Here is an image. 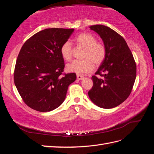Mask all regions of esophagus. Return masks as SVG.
<instances>
[{"label": "esophagus", "mask_w": 154, "mask_h": 154, "mask_svg": "<svg viewBox=\"0 0 154 154\" xmlns=\"http://www.w3.org/2000/svg\"><path fill=\"white\" fill-rule=\"evenodd\" d=\"M84 77L82 76V75L77 74V79H78V80H81L84 79Z\"/></svg>", "instance_id": "1"}]
</instances>
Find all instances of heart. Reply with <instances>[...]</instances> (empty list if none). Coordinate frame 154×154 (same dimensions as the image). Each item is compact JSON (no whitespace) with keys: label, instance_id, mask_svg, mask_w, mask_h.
<instances>
[{"label":"heart","instance_id":"1","mask_svg":"<svg viewBox=\"0 0 154 154\" xmlns=\"http://www.w3.org/2000/svg\"><path fill=\"white\" fill-rule=\"evenodd\" d=\"M75 42L86 49L83 60H75L66 65V70L69 72L84 74L90 72L94 68V64H100L104 60L106 56V50L103 45L97 42V39L90 33H82L74 39ZM61 56L65 60L71 59V43L66 42L60 47Z\"/></svg>","mask_w":154,"mask_h":154}]
</instances>
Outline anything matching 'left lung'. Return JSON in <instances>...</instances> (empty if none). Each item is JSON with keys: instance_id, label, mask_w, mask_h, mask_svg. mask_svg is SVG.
<instances>
[{"instance_id": "8db88e82", "label": "left lung", "mask_w": 154, "mask_h": 154, "mask_svg": "<svg viewBox=\"0 0 154 154\" xmlns=\"http://www.w3.org/2000/svg\"><path fill=\"white\" fill-rule=\"evenodd\" d=\"M90 29L103 40L106 56L91 77L94 85L89 97L98 107L111 109L121 104L131 94L136 76V65L132 54L121 35L103 25H94Z\"/></svg>"}]
</instances>
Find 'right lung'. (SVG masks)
<instances>
[{
  "mask_svg": "<svg viewBox=\"0 0 154 154\" xmlns=\"http://www.w3.org/2000/svg\"><path fill=\"white\" fill-rule=\"evenodd\" d=\"M74 29L48 28L40 31L23 44L16 60L14 79L25 103L34 110L49 112L65 100L75 73L61 76L64 61L60 47Z\"/></svg>",
  "mask_w": 154,
  "mask_h": 154,
  "instance_id": "add662e5",
  "label": "right lung"
}]
</instances>
